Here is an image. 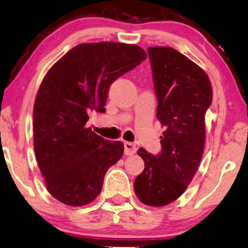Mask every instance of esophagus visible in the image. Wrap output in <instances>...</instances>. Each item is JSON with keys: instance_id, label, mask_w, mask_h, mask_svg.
<instances>
[{"instance_id": "obj_1", "label": "esophagus", "mask_w": 248, "mask_h": 248, "mask_svg": "<svg viewBox=\"0 0 248 248\" xmlns=\"http://www.w3.org/2000/svg\"><path fill=\"white\" fill-rule=\"evenodd\" d=\"M124 155H135V153H136L137 147L134 143L124 142Z\"/></svg>"}]
</instances>
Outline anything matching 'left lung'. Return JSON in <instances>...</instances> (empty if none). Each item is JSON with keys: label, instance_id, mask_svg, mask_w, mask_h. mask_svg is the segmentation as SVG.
I'll list each match as a JSON object with an SVG mask.
<instances>
[{"label": "left lung", "instance_id": "left-lung-1", "mask_svg": "<svg viewBox=\"0 0 248 248\" xmlns=\"http://www.w3.org/2000/svg\"><path fill=\"white\" fill-rule=\"evenodd\" d=\"M158 97L156 119L165 127L159 155L140 147L145 167L134 182L143 203L162 207L180 198L192 181L205 146V114L213 99L208 75L186 56L169 46H150Z\"/></svg>", "mask_w": 248, "mask_h": 248}]
</instances>
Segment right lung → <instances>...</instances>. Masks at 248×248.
Segmentation results:
<instances>
[{"label":"right lung","instance_id":"1","mask_svg":"<svg viewBox=\"0 0 248 248\" xmlns=\"http://www.w3.org/2000/svg\"><path fill=\"white\" fill-rule=\"evenodd\" d=\"M146 59L136 45L82 43L52 65L34 102V152L46 190L67 206L92 202L124 143L86 126L89 112H105L108 88Z\"/></svg>","mask_w":248,"mask_h":248}]
</instances>
